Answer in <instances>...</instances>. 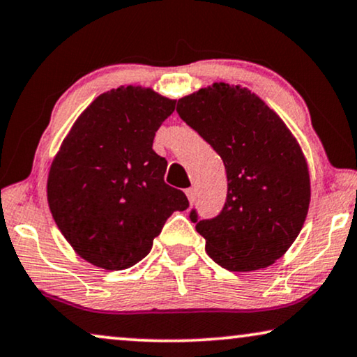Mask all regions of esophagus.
<instances>
[{
  "label": "esophagus",
  "mask_w": 357,
  "mask_h": 357,
  "mask_svg": "<svg viewBox=\"0 0 357 357\" xmlns=\"http://www.w3.org/2000/svg\"><path fill=\"white\" fill-rule=\"evenodd\" d=\"M185 193H187L188 202H190V203H193V202H195V198H197V192H195V188H188L187 192H185Z\"/></svg>",
  "instance_id": "esophagus-1"
}]
</instances>
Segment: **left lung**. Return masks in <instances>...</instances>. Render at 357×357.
I'll use <instances>...</instances> for the list:
<instances>
[{"label": "left lung", "instance_id": "1", "mask_svg": "<svg viewBox=\"0 0 357 357\" xmlns=\"http://www.w3.org/2000/svg\"><path fill=\"white\" fill-rule=\"evenodd\" d=\"M177 114L216 151L227 174L218 216L190 211L208 255L229 271L275 263L299 236L310 202L309 169L296 138L260 97L224 82L180 99Z\"/></svg>", "mask_w": 357, "mask_h": 357}]
</instances>
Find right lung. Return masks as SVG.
Returning <instances> with one entry per match:
<instances>
[{"mask_svg":"<svg viewBox=\"0 0 357 357\" xmlns=\"http://www.w3.org/2000/svg\"><path fill=\"white\" fill-rule=\"evenodd\" d=\"M175 100L143 87L97 97L63 141L47 195L58 229L77 255L104 270H126L153 248L188 198L164 182L167 160L153 141Z\"/></svg>","mask_w":357,"mask_h":357,"instance_id":"1","label":"right lung"}]
</instances>
